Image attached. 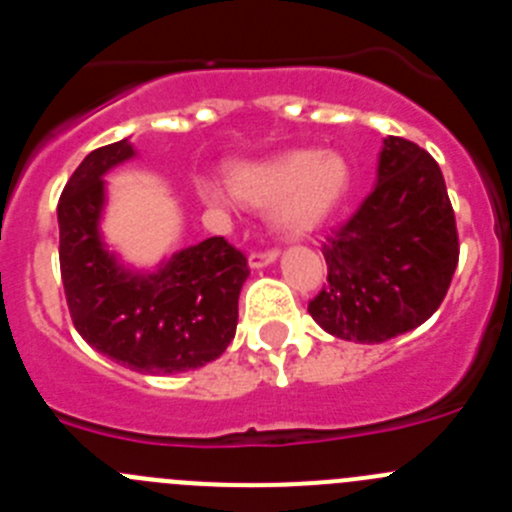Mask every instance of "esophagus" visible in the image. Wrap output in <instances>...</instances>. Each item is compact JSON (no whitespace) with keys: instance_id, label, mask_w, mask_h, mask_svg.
<instances>
[{"instance_id":"1","label":"esophagus","mask_w":512,"mask_h":512,"mask_svg":"<svg viewBox=\"0 0 512 512\" xmlns=\"http://www.w3.org/2000/svg\"><path fill=\"white\" fill-rule=\"evenodd\" d=\"M277 259H279L277 248H269V251H253L251 256H248V266H251V269H264V266L274 264Z\"/></svg>"}]
</instances>
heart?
I'll return each mask as SVG.
<instances>
[{
  "label": "heart",
  "mask_w": 512,
  "mask_h": 512,
  "mask_svg": "<svg viewBox=\"0 0 512 512\" xmlns=\"http://www.w3.org/2000/svg\"><path fill=\"white\" fill-rule=\"evenodd\" d=\"M348 164L333 151H284L264 161H246L228 169V189L251 207L274 205L271 225L287 238L318 230L348 192ZM230 194L210 179L197 182V197L207 210H225Z\"/></svg>",
  "instance_id": "obj_1"
}]
</instances>
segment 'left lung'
Returning <instances> with one entry per match:
<instances>
[{"instance_id":"left-lung-1","label":"left lung","mask_w":512,"mask_h":512,"mask_svg":"<svg viewBox=\"0 0 512 512\" xmlns=\"http://www.w3.org/2000/svg\"><path fill=\"white\" fill-rule=\"evenodd\" d=\"M323 256L328 284L307 312L325 333L382 343L423 325L459 264L454 210L436 161L387 135L372 194L323 243Z\"/></svg>"}]
</instances>
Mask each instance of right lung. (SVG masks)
Masks as SVG:
<instances>
[{
	"instance_id": "add662e5",
	"label": "right lung",
	"mask_w": 512,
	"mask_h": 512,
	"mask_svg": "<svg viewBox=\"0 0 512 512\" xmlns=\"http://www.w3.org/2000/svg\"><path fill=\"white\" fill-rule=\"evenodd\" d=\"M138 156L130 138L89 153L58 200L61 279L79 336L140 374H182L223 354L238 325L248 261L225 238L135 269L107 246L104 176Z\"/></svg>"
}]
</instances>
